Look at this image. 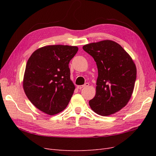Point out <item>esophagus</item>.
Wrapping results in <instances>:
<instances>
[{
	"instance_id": "34e87169",
	"label": "esophagus",
	"mask_w": 156,
	"mask_h": 156,
	"mask_svg": "<svg viewBox=\"0 0 156 156\" xmlns=\"http://www.w3.org/2000/svg\"><path fill=\"white\" fill-rule=\"evenodd\" d=\"M89 86V84L88 83H86L84 84H83V85H80V86H77V88L79 89H82L83 88H85V87H87Z\"/></svg>"
}]
</instances>
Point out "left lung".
<instances>
[{"mask_svg": "<svg viewBox=\"0 0 156 156\" xmlns=\"http://www.w3.org/2000/svg\"><path fill=\"white\" fill-rule=\"evenodd\" d=\"M83 49L94 58L98 71L96 95L90 100V107L103 116L119 111L127 104L133 92L136 68L133 59L112 40L88 44Z\"/></svg>", "mask_w": 156, "mask_h": 156, "instance_id": "left-lung-1", "label": "left lung"}]
</instances>
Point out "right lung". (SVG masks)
I'll use <instances>...</instances> for the list:
<instances>
[{
    "label": "right lung",
    "instance_id": "right-lung-1",
    "mask_svg": "<svg viewBox=\"0 0 156 156\" xmlns=\"http://www.w3.org/2000/svg\"><path fill=\"white\" fill-rule=\"evenodd\" d=\"M77 46L53 45L36 49L27 61L23 87L30 102L49 115L67 107L75 88L70 79L69 62Z\"/></svg>",
    "mask_w": 156,
    "mask_h": 156
}]
</instances>
